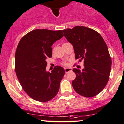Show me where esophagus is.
I'll use <instances>...</instances> for the list:
<instances>
[{"label":"esophagus","mask_w":124,"mask_h":124,"mask_svg":"<svg viewBox=\"0 0 124 124\" xmlns=\"http://www.w3.org/2000/svg\"><path fill=\"white\" fill-rule=\"evenodd\" d=\"M65 71L66 73H68V72L71 71L72 69L71 68H69V67H66V68H65Z\"/></svg>","instance_id":"obj_1"}]
</instances>
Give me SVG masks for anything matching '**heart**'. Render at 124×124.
<instances>
[{"mask_svg":"<svg viewBox=\"0 0 124 124\" xmlns=\"http://www.w3.org/2000/svg\"><path fill=\"white\" fill-rule=\"evenodd\" d=\"M63 65H67V63H64Z\"/></svg>","mask_w":124,"mask_h":124,"instance_id":"obj_1","label":"heart"}]
</instances>
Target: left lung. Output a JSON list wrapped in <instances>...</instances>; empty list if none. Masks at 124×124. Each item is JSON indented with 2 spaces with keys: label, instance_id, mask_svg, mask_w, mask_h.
<instances>
[{
  "label": "left lung",
  "instance_id": "left-lung-1",
  "mask_svg": "<svg viewBox=\"0 0 124 124\" xmlns=\"http://www.w3.org/2000/svg\"><path fill=\"white\" fill-rule=\"evenodd\" d=\"M63 32L73 46L75 59L84 61L82 71L72 70L76 74L72 87L83 96H95L104 88L109 78L112 61L106 43L98 32L85 26H77Z\"/></svg>",
  "mask_w": 124,
  "mask_h": 124
}]
</instances>
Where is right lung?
<instances>
[{"mask_svg":"<svg viewBox=\"0 0 124 124\" xmlns=\"http://www.w3.org/2000/svg\"><path fill=\"white\" fill-rule=\"evenodd\" d=\"M63 36V32L36 29L20 39L15 53V71L20 85L33 99L47 102L57 95L65 75L63 67L55 66L46 71V59L52 56V46Z\"/></svg>","mask_w":124,"mask_h":124,"instance_id":"add662e5","label":"right lung"}]
</instances>
